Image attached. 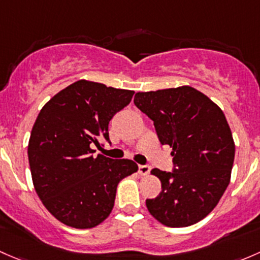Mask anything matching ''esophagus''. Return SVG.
<instances>
[{
  "label": "esophagus",
  "mask_w": 260,
  "mask_h": 260,
  "mask_svg": "<svg viewBox=\"0 0 260 260\" xmlns=\"http://www.w3.org/2000/svg\"><path fill=\"white\" fill-rule=\"evenodd\" d=\"M150 173L149 165H139V174L140 175H148Z\"/></svg>",
  "instance_id": "esophagus-1"
}]
</instances>
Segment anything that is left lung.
Returning a JSON list of instances; mask_svg holds the SVG:
<instances>
[{
  "label": "left lung",
  "instance_id": "obj_1",
  "mask_svg": "<svg viewBox=\"0 0 260 260\" xmlns=\"http://www.w3.org/2000/svg\"><path fill=\"white\" fill-rule=\"evenodd\" d=\"M134 104L154 121L160 143L173 148L174 170H151L161 191L146 199L148 210L170 228L198 223L229 185L235 145L225 115L190 86L138 92Z\"/></svg>",
  "mask_w": 260,
  "mask_h": 260
}]
</instances>
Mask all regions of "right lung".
I'll use <instances>...</instances> for the list:
<instances>
[{
	"mask_svg": "<svg viewBox=\"0 0 260 260\" xmlns=\"http://www.w3.org/2000/svg\"><path fill=\"white\" fill-rule=\"evenodd\" d=\"M134 91L79 80L41 109L28 141L35 190L57 220L77 229L103 223L114 208L120 180L138 171L133 160H114L92 145L109 141V122Z\"/></svg>",
	"mask_w": 260,
	"mask_h": 260,
	"instance_id": "add662e5",
	"label": "right lung"
}]
</instances>
